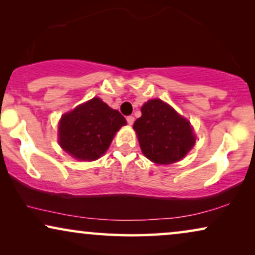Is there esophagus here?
<instances>
[{"mask_svg": "<svg viewBox=\"0 0 255 255\" xmlns=\"http://www.w3.org/2000/svg\"><path fill=\"white\" fill-rule=\"evenodd\" d=\"M127 122L128 123V125H132L134 123V117L133 116H128L127 117Z\"/></svg>", "mask_w": 255, "mask_h": 255, "instance_id": "34e87169", "label": "esophagus"}]
</instances>
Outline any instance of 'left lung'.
<instances>
[{
  "label": "left lung",
  "instance_id": "1",
  "mask_svg": "<svg viewBox=\"0 0 255 255\" xmlns=\"http://www.w3.org/2000/svg\"><path fill=\"white\" fill-rule=\"evenodd\" d=\"M133 128L146 158L160 165L179 161L195 144L189 122L161 100H151L141 107V117Z\"/></svg>",
  "mask_w": 255,
  "mask_h": 255
}]
</instances>
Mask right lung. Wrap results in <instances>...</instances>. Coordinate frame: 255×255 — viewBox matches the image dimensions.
Wrapping results in <instances>:
<instances>
[{
  "instance_id": "right-lung-1",
  "label": "right lung",
  "mask_w": 255,
  "mask_h": 255,
  "mask_svg": "<svg viewBox=\"0 0 255 255\" xmlns=\"http://www.w3.org/2000/svg\"><path fill=\"white\" fill-rule=\"evenodd\" d=\"M123 125L127 121L120 111L94 97L61 117L59 144L74 158L93 161L107 151Z\"/></svg>"
}]
</instances>
